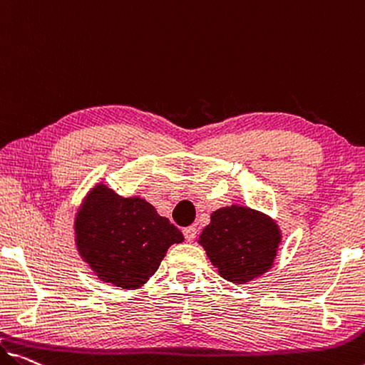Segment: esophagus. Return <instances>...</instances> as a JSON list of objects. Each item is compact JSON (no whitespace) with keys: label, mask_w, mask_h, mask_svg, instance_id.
<instances>
[{"label":"esophagus","mask_w":365,"mask_h":365,"mask_svg":"<svg viewBox=\"0 0 365 365\" xmlns=\"http://www.w3.org/2000/svg\"><path fill=\"white\" fill-rule=\"evenodd\" d=\"M182 233H184V238H186L187 241H194L195 237H197V228H195L194 225H190V227L184 228Z\"/></svg>","instance_id":"1"}]
</instances>
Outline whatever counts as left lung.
Listing matches in <instances>:
<instances>
[{"label": "left lung", "mask_w": 365, "mask_h": 365, "mask_svg": "<svg viewBox=\"0 0 365 365\" xmlns=\"http://www.w3.org/2000/svg\"><path fill=\"white\" fill-rule=\"evenodd\" d=\"M199 243L218 274L233 284H246L274 264L280 230L271 217L243 205L222 207L210 215Z\"/></svg>", "instance_id": "left-lung-1"}]
</instances>
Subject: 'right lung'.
I'll use <instances>...</instances> for the list:
<instances>
[{
    "label": "right lung",
    "mask_w": 365,
    "mask_h": 365,
    "mask_svg": "<svg viewBox=\"0 0 365 365\" xmlns=\"http://www.w3.org/2000/svg\"><path fill=\"white\" fill-rule=\"evenodd\" d=\"M182 233L140 197H122L99 182L89 190L75 218L78 253L94 274L115 287L133 290L158 271Z\"/></svg>",
    "instance_id": "right-lung-1"
}]
</instances>
